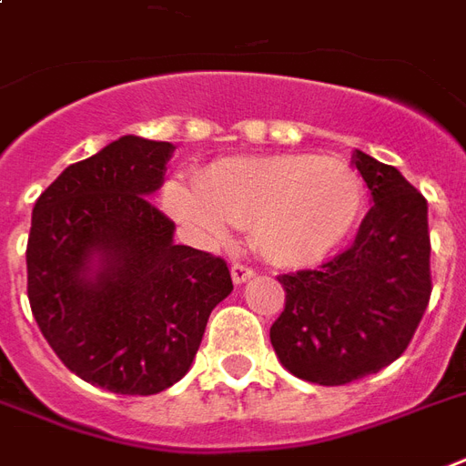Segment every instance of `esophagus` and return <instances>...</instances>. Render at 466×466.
<instances>
[{
    "mask_svg": "<svg viewBox=\"0 0 466 466\" xmlns=\"http://www.w3.org/2000/svg\"><path fill=\"white\" fill-rule=\"evenodd\" d=\"M257 276V273L251 271L248 266H241V264H234L232 266V280H234V286H244L247 280H251Z\"/></svg>",
    "mask_w": 466,
    "mask_h": 466,
    "instance_id": "34e87169",
    "label": "esophagus"
}]
</instances>
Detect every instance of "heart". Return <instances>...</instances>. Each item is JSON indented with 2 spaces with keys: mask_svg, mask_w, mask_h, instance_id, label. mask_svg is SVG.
Returning a JSON list of instances; mask_svg holds the SVG:
<instances>
[{
  "mask_svg": "<svg viewBox=\"0 0 466 466\" xmlns=\"http://www.w3.org/2000/svg\"><path fill=\"white\" fill-rule=\"evenodd\" d=\"M163 208L205 247H219L237 227L251 225L266 261L303 268L325 261L357 227L364 183L335 156H232L212 163L198 186L170 180Z\"/></svg>",
  "mask_w": 466,
  "mask_h": 466,
  "instance_id": "1",
  "label": "heart"
}]
</instances>
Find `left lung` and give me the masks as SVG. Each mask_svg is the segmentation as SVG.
I'll use <instances>...</instances> for the list:
<instances>
[{
    "instance_id": "1",
    "label": "left lung",
    "mask_w": 466,
    "mask_h": 466,
    "mask_svg": "<svg viewBox=\"0 0 466 466\" xmlns=\"http://www.w3.org/2000/svg\"><path fill=\"white\" fill-rule=\"evenodd\" d=\"M371 195L357 239L318 271L280 276L286 308L271 344L290 374L342 386L396 361L431 300L428 202L399 168L354 148Z\"/></svg>"
}]
</instances>
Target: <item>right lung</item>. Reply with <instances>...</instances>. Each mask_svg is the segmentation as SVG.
<instances>
[{
  "label": "right lung",
  "instance_id": "add662e5",
  "mask_svg": "<svg viewBox=\"0 0 466 466\" xmlns=\"http://www.w3.org/2000/svg\"><path fill=\"white\" fill-rule=\"evenodd\" d=\"M173 151L127 134L67 166L31 212L35 322L73 374L122 396L180 381L234 289L225 261L176 244V225L151 202Z\"/></svg>",
  "mask_w": 466,
  "mask_h": 466
}]
</instances>
